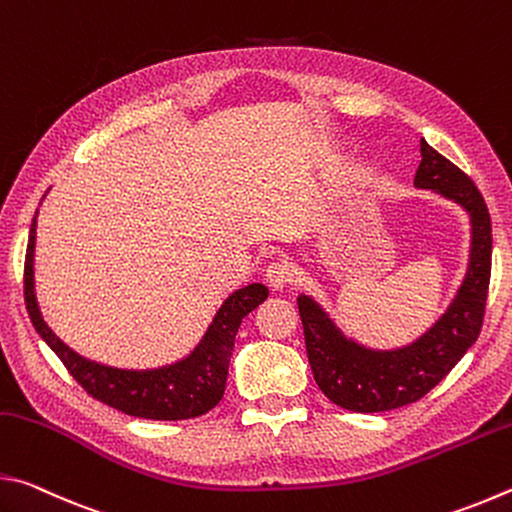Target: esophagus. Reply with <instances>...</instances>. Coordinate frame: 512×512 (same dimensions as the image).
<instances>
[{"instance_id": "1", "label": "esophagus", "mask_w": 512, "mask_h": 512, "mask_svg": "<svg viewBox=\"0 0 512 512\" xmlns=\"http://www.w3.org/2000/svg\"><path fill=\"white\" fill-rule=\"evenodd\" d=\"M293 275H296V271H293V266L289 262H284V259H277V262L266 268V282L271 289L289 287L293 282Z\"/></svg>"}]
</instances>
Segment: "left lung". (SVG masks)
Returning a JSON list of instances; mask_svg holds the SVG:
<instances>
[{"label": "left lung", "mask_w": 512, "mask_h": 512, "mask_svg": "<svg viewBox=\"0 0 512 512\" xmlns=\"http://www.w3.org/2000/svg\"><path fill=\"white\" fill-rule=\"evenodd\" d=\"M422 162L415 187L433 189L470 214V264L456 298L418 341L397 350H370L345 336L314 298L298 309L311 372L334 404L357 413H379L418 402L443 381L479 339L492 268V223L472 178L445 155L420 142Z\"/></svg>", "instance_id": "8db88e82"}]
</instances>
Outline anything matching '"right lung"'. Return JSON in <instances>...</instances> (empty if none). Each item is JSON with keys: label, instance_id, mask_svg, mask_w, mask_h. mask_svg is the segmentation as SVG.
<instances>
[{"label": "right lung", "instance_id": "add662e5", "mask_svg": "<svg viewBox=\"0 0 512 512\" xmlns=\"http://www.w3.org/2000/svg\"><path fill=\"white\" fill-rule=\"evenodd\" d=\"M33 253H36V219L31 223L27 259H24V302L36 332L58 354L69 375L79 381L85 393L121 413L146 420L198 418L221 402L237 329L241 320L268 298L264 284H248L232 293L216 311L212 325L207 327L201 343L189 357L153 370H121L81 357L51 332L36 300Z\"/></svg>", "mask_w": 512, "mask_h": 512}]
</instances>
